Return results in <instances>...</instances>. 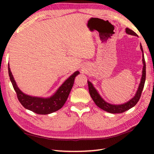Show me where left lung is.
Here are the masks:
<instances>
[{"instance_id":"left-lung-1","label":"left lung","mask_w":154,"mask_h":154,"mask_svg":"<svg viewBox=\"0 0 154 154\" xmlns=\"http://www.w3.org/2000/svg\"><path fill=\"white\" fill-rule=\"evenodd\" d=\"M8 75L12 86L17 94L18 99L25 109L40 114H48L60 110L63 106L69 94L67 92L71 89L73 85L75 77L79 74V71H75L64 81L59 89L48 97H34L25 94L19 89L11 72L8 63Z\"/></svg>"}]
</instances>
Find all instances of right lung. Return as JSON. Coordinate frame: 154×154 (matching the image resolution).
Wrapping results in <instances>:
<instances>
[{
	"mask_svg": "<svg viewBox=\"0 0 154 154\" xmlns=\"http://www.w3.org/2000/svg\"><path fill=\"white\" fill-rule=\"evenodd\" d=\"M126 34L129 35L137 36V35L134 32L128 28L126 29ZM140 49H141V50L142 51V61L143 65L142 69V75L141 79H140V83L139 84L138 90H137L135 94V96L131 100H129L128 102L122 104H118V105H116V104H112L106 102L105 100H103V98H101L99 93L97 92V89L93 86V83H91V82H90L89 81H87L90 95L91 98H92V99L93 100L94 103H95L97 104V106H99L100 109L106 111V112L112 114L122 113L124 112H125V111L130 109L133 106H134L136 105V104L138 103L140 97H141V94L143 91V87H144V83L146 81V63L144 56H143V49L141 44H140Z\"/></svg>",
	"mask_w": 154,
	"mask_h": 154,
	"instance_id": "obj_1",
	"label": "right lung"
}]
</instances>
